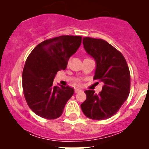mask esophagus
<instances>
[{
  "instance_id": "esophagus-1",
  "label": "esophagus",
  "mask_w": 149,
  "mask_h": 149,
  "mask_svg": "<svg viewBox=\"0 0 149 149\" xmlns=\"http://www.w3.org/2000/svg\"><path fill=\"white\" fill-rule=\"evenodd\" d=\"M82 90H80V89H78V88H76L75 89V92H76V93H78V92H81Z\"/></svg>"
}]
</instances>
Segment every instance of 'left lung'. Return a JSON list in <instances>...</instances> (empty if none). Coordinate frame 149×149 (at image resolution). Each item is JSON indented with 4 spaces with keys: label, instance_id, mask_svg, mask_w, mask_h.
<instances>
[{
    "label": "left lung",
    "instance_id": "left-lung-1",
    "mask_svg": "<svg viewBox=\"0 0 149 149\" xmlns=\"http://www.w3.org/2000/svg\"><path fill=\"white\" fill-rule=\"evenodd\" d=\"M83 47L96 61L94 79L103 82L100 94L85 90L86 100L80 107L85 116L92 120L109 118L118 112L127 99L130 73L122 54L106 40L85 37Z\"/></svg>",
    "mask_w": 149,
    "mask_h": 149
}]
</instances>
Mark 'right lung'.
Segmentation results:
<instances>
[{"instance_id":"1","label":"right lung","mask_w":149,"mask_h":149,"mask_svg":"<svg viewBox=\"0 0 149 149\" xmlns=\"http://www.w3.org/2000/svg\"><path fill=\"white\" fill-rule=\"evenodd\" d=\"M81 40V36H73L48 39L38 44L27 57L22 73L24 95L32 111L40 117H60L74 93L69 86H54L53 80L58 71L66 69Z\"/></svg>"}]
</instances>
